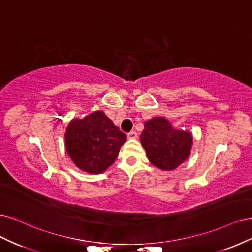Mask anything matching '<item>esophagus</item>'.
<instances>
[{"label": "esophagus", "instance_id": "34e87169", "mask_svg": "<svg viewBox=\"0 0 252 252\" xmlns=\"http://www.w3.org/2000/svg\"><path fill=\"white\" fill-rule=\"evenodd\" d=\"M127 138L129 140H134V139L138 138V134H136L135 131H130L129 133H127Z\"/></svg>", "mask_w": 252, "mask_h": 252}]
</instances>
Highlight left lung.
Returning <instances> with one entry per match:
<instances>
[{
    "label": "left lung",
    "mask_w": 252,
    "mask_h": 252,
    "mask_svg": "<svg viewBox=\"0 0 252 252\" xmlns=\"http://www.w3.org/2000/svg\"><path fill=\"white\" fill-rule=\"evenodd\" d=\"M141 143L152 165L171 171L190 156L192 135L189 131L174 129L165 118L156 117L145 122Z\"/></svg>",
    "instance_id": "obj_1"
}]
</instances>
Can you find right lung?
Returning <instances> with one entry per match:
<instances>
[{
    "label": "right lung",
    "instance_id": "right-lung-1",
    "mask_svg": "<svg viewBox=\"0 0 252 252\" xmlns=\"http://www.w3.org/2000/svg\"><path fill=\"white\" fill-rule=\"evenodd\" d=\"M126 140V134L103 111L73 119L65 132L66 150L72 162L94 174L104 172L114 163Z\"/></svg>",
    "mask_w": 252,
    "mask_h": 252
}]
</instances>
